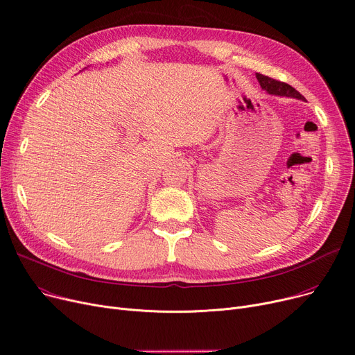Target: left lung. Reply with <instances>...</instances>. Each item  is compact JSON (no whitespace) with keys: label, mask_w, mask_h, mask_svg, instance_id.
<instances>
[{"label":"left lung","mask_w":355,"mask_h":355,"mask_svg":"<svg viewBox=\"0 0 355 355\" xmlns=\"http://www.w3.org/2000/svg\"><path fill=\"white\" fill-rule=\"evenodd\" d=\"M257 78L259 81V85L263 90H266L268 93L270 94H278V96H288V97H297V98H301L304 100V96L297 92L293 86L286 85V83L284 81H279V80H275L272 77H268V76H263V74H259L257 73Z\"/></svg>","instance_id":"left-lung-1"}]
</instances>
